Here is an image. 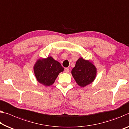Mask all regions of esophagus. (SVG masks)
<instances>
[{"instance_id":"esophagus-1","label":"esophagus","mask_w":129,"mask_h":129,"mask_svg":"<svg viewBox=\"0 0 129 129\" xmlns=\"http://www.w3.org/2000/svg\"><path fill=\"white\" fill-rule=\"evenodd\" d=\"M65 72L66 73H68L69 72V69L68 68H65Z\"/></svg>"}]
</instances>
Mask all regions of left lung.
I'll use <instances>...</instances> for the list:
<instances>
[{
	"mask_svg": "<svg viewBox=\"0 0 129 129\" xmlns=\"http://www.w3.org/2000/svg\"><path fill=\"white\" fill-rule=\"evenodd\" d=\"M72 75L77 84L83 87L94 80L96 69L89 61L80 58L72 70Z\"/></svg>",
	"mask_w": 129,
	"mask_h": 129,
	"instance_id": "1",
	"label": "left lung"
}]
</instances>
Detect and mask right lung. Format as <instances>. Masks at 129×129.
<instances>
[{"label": "right lung", "instance_id": "obj_1", "mask_svg": "<svg viewBox=\"0 0 129 129\" xmlns=\"http://www.w3.org/2000/svg\"><path fill=\"white\" fill-rule=\"evenodd\" d=\"M64 69L60 63L54 60L52 57L38 60L34 67L37 80L45 86L53 84L59 73Z\"/></svg>", "mask_w": 129, "mask_h": 129}]
</instances>
